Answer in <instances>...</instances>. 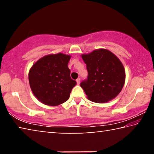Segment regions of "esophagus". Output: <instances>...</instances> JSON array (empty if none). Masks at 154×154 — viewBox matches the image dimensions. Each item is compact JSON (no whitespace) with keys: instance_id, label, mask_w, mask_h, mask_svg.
Wrapping results in <instances>:
<instances>
[{"instance_id":"esophagus-1","label":"esophagus","mask_w":154,"mask_h":154,"mask_svg":"<svg viewBox=\"0 0 154 154\" xmlns=\"http://www.w3.org/2000/svg\"><path fill=\"white\" fill-rule=\"evenodd\" d=\"M76 82H77V85H79L80 83V78H78V79L76 80Z\"/></svg>"}]
</instances>
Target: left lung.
Wrapping results in <instances>:
<instances>
[{
  "label": "left lung",
  "mask_w": 154,
  "mask_h": 154,
  "mask_svg": "<svg viewBox=\"0 0 154 154\" xmlns=\"http://www.w3.org/2000/svg\"><path fill=\"white\" fill-rule=\"evenodd\" d=\"M82 59L88 72L87 79L80 83L88 98L104 103L116 98L125 83L126 73L119 58L105 49L83 54Z\"/></svg>",
  "instance_id": "8db88e82"
}]
</instances>
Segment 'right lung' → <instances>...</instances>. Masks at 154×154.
Masks as SVG:
<instances>
[{
  "label": "right lung",
  "instance_id": "add662e5",
  "mask_svg": "<svg viewBox=\"0 0 154 154\" xmlns=\"http://www.w3.org/2000/svg\"><path fill=\"white\" fill-rule=\"evenodd\" d=\"M71 56L58 53L43 56L32 65L28 79L35 97L43 104L57 106L64 103L76 81L72 80L68 63Z\"/></svg>",
  "mask_w": 154,
  "mask_h": 154
}]
</instances>
